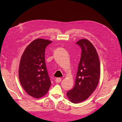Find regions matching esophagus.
Wrapping results in <instances>:
<instances>
[{
    "label": "esophagus",
    "instance_id": "obj_1",
    "mask_svg": "<svg viewBox=\"0 0 122 122\" xmlns=\"http://www.w3.org/2000/svg\"><path fill=\"white\" fill-rule=\"evenodd\" d=\"M61 81V77H57L56 79V83H60Z\"/></svg>",
    "mask_w": 122,
    "mask_h": 122
}]
</instances>
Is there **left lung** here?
Wrapping results in <instances>:
<instances>
[{"mask_svg":"<svg viewBox=\"0 0 122 122\" xmlns=\"http://www.w3.org/2000/svg\"><path fill=\"white\" fill-rule=\"evenodd\" d=\"M76 44L81 48V56L74 86L66 94L69 101L75 104L86 100L95 90L101 71L99 58L92 43L86 39H82Z\"/></svg>","mask_w":122,"mask_h":122,"instance_id":"1","label":"left lung"}]
</instances>
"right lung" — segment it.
<instances>
[{"label":"right lung","instance_id":"add662e5","mask_svg":"<svg viewBox=\"0 0 122 122\" xmlns=\"http://www.w3.org/2000/svg\"><path fill=\"white\" fill-rule=\"evenodd\" d=\"M51 41L37 39L23 53L19 66L20 83L28 94L39 98L48 93L51 85L45 63V50Z\"/></svg>","mask_w":122,"mask_h":122}]
</instances>
